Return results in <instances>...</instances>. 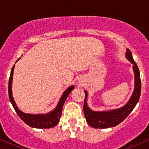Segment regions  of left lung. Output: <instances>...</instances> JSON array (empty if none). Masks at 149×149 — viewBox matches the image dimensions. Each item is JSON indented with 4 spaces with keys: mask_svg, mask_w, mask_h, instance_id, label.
Instances as JSON below:
<instances>
[{
    "mask_svg": "<svg viewBox=\"0 0 149 149\" xmlns=\"http://www.w3.org/2000/svg\"><path fill=\"white\" fill-rule=\"evenodd\" d=\"M125 56L128 60L133 64L132 67L134 73V90L132 95L127 103L120 109L107 111H94L88 107L87 104L88 92L85 91V97L84 105H83V111L86 121L92 127L103 129V128L112 127L118 125L129 116V114L132 111L135 106L139 102L141 90L139 68L133 59L132 54L129 49H127Z\"/></svg>",
    "mask_w": 149,
    "mask_h": 149,
    "instance_id": "8db88e82",
    "label": "left lung"
}]
</instances>
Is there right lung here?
I'll return each instance as SVG.
<instances>
[{"mask_svg": "<svg viewBox=\"0 0 149 149\" xmlns=\"http://www.w3.org/2000/svg\"><path fill=\"white\" fill-rule=\"evenodd\" d=\"M20 58L17 60V61ZM15 65L13 66L10 73L9 78V83H8V94H9V98L11 102L12 105L15 109L17 115L19 116L26 124L28 125L30 127L34 128H40V129H47V128H51L54 127L58 124L59 119L61 116V111H62L63 106L69 95L70 92L74 89V86H70L69 88L65 90L61 96L59 103H58L57 107L52 111L46 114H29L22 112L18 109L15 103L14 99H13V94H12V82H13V71H14Z\"/></svg>", "mask_w": 149, "mask_h": 149, "instance_id": "add662e5", "label": "right lung"}]
</instances>
